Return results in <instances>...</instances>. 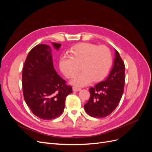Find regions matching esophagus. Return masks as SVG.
I'll return each instance as SVG.
<instances>
[{
    "label": "esophagus",
    "mask_w": 152,
    "mask_h": 152,
    "mask_svg": "<svg viewBox=\"0 0 152 152\" xmlns=\"http://www.w3.org/2000/svg\"><path fill=\"white\" fill-rule=\"evenodd\" d=\"M81 89L79 88V87H75V86H73V91H75V92H77V91H80Z\"/></svg>",
    "instance_id": "34e87169"
}]
</instances>
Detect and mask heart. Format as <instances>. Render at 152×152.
<instances>
[{"instance_id":"b5f03b06","label":"heart","mask_w":152,"mask_h":152,"mask_svg":"<svg viewBox=\"0 0 152 152\" xmlns=\"http://www.w3.org/2000/svg\"><path fill=\"white\" fill-rule=\"evenodd\" d=\"M112 65V55L105 45L80 43L73 46L70 56L63 55L59 59V68L67 78H73L72 83L79 86L98 82L107 75Z\"/></svg>"}]
</instances>
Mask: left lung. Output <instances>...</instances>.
<instances>
[{
    "mask_svg": "<svg viewBox=\"0 0 152 152\" xmlns=\"http://www.w3.org/2000/svg\"><path fill=\"white\" fill-rule=\"evenodd\" d=\"M125 78V65L116 50L114 65L107 79L89 89L90 98L84 104L86 113L94 118L111 114L122 98Z\"/></svg>",
    "mask_w": 152,
    "mask_h": 152,
    "instance_id": "8db88e82",
    "label": "left lung"
}]
</instances>
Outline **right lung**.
Segmentation results:
<instances>
[{"label":"right lung","instance_id":"obj_1","mask_svg":"<svg viewBox=\"0 0 152 152\" xmlns=\"http://www.w3.org/2000/svg\"><path fill=\"white\" fill-rule=\"evenodd\" d=\"M53 45L58 49L61 44ZM66 82L55 70L49 45L38 44L31 49L23 68L22 86L25 102L35 116L51 120L61 115L66 96L72 93Z\"/></svg>","mask_w":152,"mask_h":152}]
</instances>
